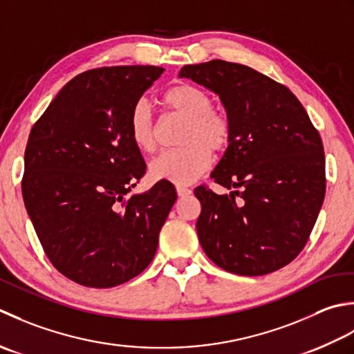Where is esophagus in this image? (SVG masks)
Here are the masks:
<instances>
[{"label": "esophagus", "instance_id": "esophagus-1", "mask_svg": "<svg viewBox=\"0 0 354 354\" xmlns=\"http://www.w3.org/2000/svg\"><path fill=\"white\" fill-rule=\"evenodd\" d=\"M176 189H177L178 197H187V196H191V194H192V191L187 189V187H185V186H177Z\"/></svg>", "mask_w": 354, "mask_h": 354}]
</instances>
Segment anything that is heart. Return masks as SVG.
Wrapping results in <instances>:
<instances>
[{
	"instance_id": "heart-1",
	"label": "heart",
	"mask_w": 354,
	"mask_h": 354,
	"mask_svg": "<svg viewBox=\"0 0 354 354\" xmlns=\"http://www.w3.org/2000/svg\"><path fill=\"white\" fill-rule=\"evenodd\" d=\"M162 104L169 111L186 119L180 145L163 151L149 162V176L187 185L207 171L211 153L225 151L232 136L227 114L212 108V99L203 88L192 84H178L162 96ZM129 137L137 149L149 153L156 147V124L147 100L136 102L129 113Z\"/></svg>"
}]
</instances>
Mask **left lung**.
Segmentation results:
<instances>
[{
    "label": "left lung",
    "mask_w": 354,
    "mask_h": 354,
    "mask_svg": "<svg viewBox=\"0 0 354 354\" xmlns=\"http://www.w3.org/2000/svg\"><path fill=\"white\" fill-rule=\"evenodd\" d=\"M180 77L214 91L232 124L225 156L205 186L197 234L205 254L230 273L258 277L284 268L304 249L326 196L319 133L287 88L241 64L185 66Z\"/></svg>",
    "instance_id": "8db88e82"
}]
</instances>
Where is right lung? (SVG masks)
<instances>
[{"instance_id":"obj_1","label":"right lung","mask_w":354,"mask_h":354,"mask_svg":"<svg viewBox=\"0 0 354 354\" xmlns=\"http://www.w3.org/2000/svg\"><path fill=\"white\" fill-rule=\"evenodd\" d=\"M163 71L122 66L77 75L28 136L27 214L50 261L81 286L114 287L145 270L176 203L169 182L131 192L147 165L129 137V113Z\"/></svg>"}]
</instances>
